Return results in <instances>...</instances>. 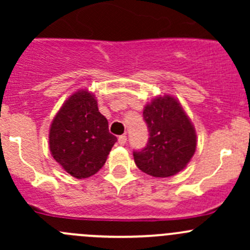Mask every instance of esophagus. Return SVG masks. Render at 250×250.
<instances>
[{"instance_id": "34e87169", "label": "esophagus", "mask_w": 250, "mask_h": 250, "mask_svg": "<svg viewBox=\"0 0 250 250\" xmlns=\"http://www.w3.org/2000/svg\"><path fill=\"white\" fill-rule=\"evenodd\" d=\"M125 143H127V135H121V137H118V144L120 145H125Z\"/></svg>"}]
</instances>
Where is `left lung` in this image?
I'll use <instances>...</instances> for the list:
<instances>
[{"label": "left lung", "instance_id": "1", "mask_svg": "<svg viewBox=\"0 0 250 250\" xmlns=\"http://www.w3.org/2000/svg\"><path fill=\"white\" fill-rule=\"evenodd\" d=\"M143 116L150 138L143 150L133 152L135 165L156 178L175 175L195 153V127L180 103L170 95L155 98L146 105Z\"/></svg>", "mask_w": 250, "mask_h": 250}]
</instances>
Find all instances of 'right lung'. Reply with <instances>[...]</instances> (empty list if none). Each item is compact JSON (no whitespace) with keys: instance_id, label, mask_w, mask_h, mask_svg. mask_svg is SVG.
I'll return each instance as SVG.
<instances>
[{"instance_id":"add662e5","label":"right lung","mask_w":250,"mask_h":250,"mask_svg":"<svg viewBox=\"0 0 250 250\" xmlns=\"http://www.w3.org/2000/svg\"><path fill=\"white\" fill-rule=\"evenodd\" d=\"M116 141L95 97L84 89L62 104L50 125V153L65 172L77 179L99 172Z\"/></svg>"}]
</instances>
